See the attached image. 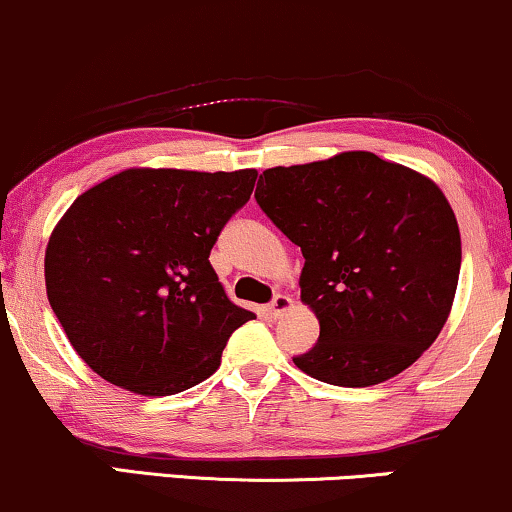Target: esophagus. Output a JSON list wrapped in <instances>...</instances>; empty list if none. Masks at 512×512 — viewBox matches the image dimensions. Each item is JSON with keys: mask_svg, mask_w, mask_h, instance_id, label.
I'll return each mask as SVG.
<instances>
[{"mask_svg": "<svg viewBox=\"0 0 512 512\" xmlns=\"http://www.w3.org/2000/svg\"><path fill=\"white\" fill-rule=\"evenodd\" d=\"M288 309H293V297H288V295H276L269 304V312H271V316H274V319H281V316L286 314Z\"/></svg>", "mask_w": 512, "mask_h": 512, "instance_id": "1", "label": "esophagus"}]
</instances>
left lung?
Listing matches in <instances>:
<instances>
[{
    "instance_id": "1",
    "label": "left lung",
    "mask_w": 512,
    "mask_h": 512,
    "mask_svg": "<svg viewBox=\"0 0 512 512\" xmlns=\"http://www.w3.org/2000/svg\"><path fill=\"white\" fill-rule=\"evenodd\" d=\"M300 245V300L319 342L295 366L340 387L385 383L437 340L454 304L461 234L442 189L368 151L271 167L255 191Z\"/></svg>"
}]
</instances>
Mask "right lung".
I'll use <instances>...</instances> for the list:
<instances>
[{
    "instance_id": "right-lung-1",
    "label": "right lung",
    "mask_w": 512,
    "mask_h": 512,
    "mask_svg": "<svg viewBox=\"0 0 512 512\" xmlns=\"http://www.w3.org/2000/svg\"><path fill=\"white\" fill-rule=\"evenodd\" d=\"M255 179L129 167L75 198L49 236L44 281L94 373L167 397L217 371L229 335L255 314L226 297L208 257Z\"/></svg>"
}]
</instances>
